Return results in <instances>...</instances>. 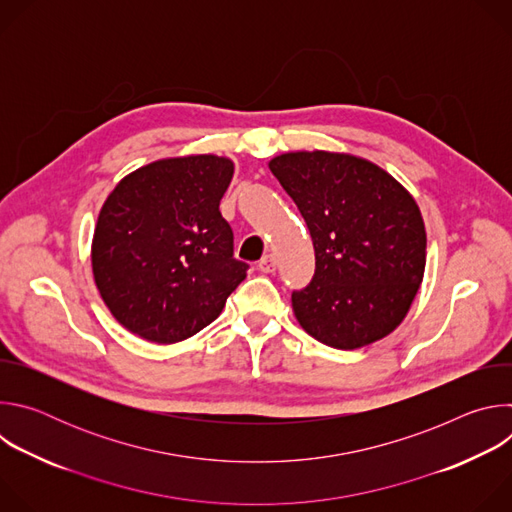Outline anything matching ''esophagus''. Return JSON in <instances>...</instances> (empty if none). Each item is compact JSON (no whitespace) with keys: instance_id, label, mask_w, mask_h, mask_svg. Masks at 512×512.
I'll list each match as a JSON object with an SVG mask.
<instances>
[{"instance_id":"obj_1","label":"esophagus","mask_w":512,"mask_h":512,"mask_svg":"<svg viewBox=\"0 0 512 512\" xmlns=\"http://www.w3.org/2000/svg\"><path fill=\"white\" fill-rule=\"evenodd\" d=\"M275 267H277V261H275V257H273V255H263V257H261V261H259V269H261L263 273H273V271H275Z\"/></svg>"}]
</instances>
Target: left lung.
<instances>
[{
	"label": "left lung",
	"mask_w": 512,
	"mask_h": 512,
	"mask_svg": "<svg viewBox=\"0 0 512 512\" xmlns=\"http://www.w3.org/2000/svg\"><path fill=\"white\" fill-rule=\"evenodd\" d=\"M269 170L310 229L316 273L291 294L318 342L354 350L391 334L425 271V225L409 190L377 164L340 152H287Z\"/></svg>",
	"instance_id": "obj_1"
}]
</instances>
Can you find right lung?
<instances>
[{
	"mask_svg": "<svg viewBox=\"0 0 512 512\" xmlns=\"http://www.w3.org/2000/svg\"><path fill=\"white\" fill-rule=\"evenodd\" d=\"M235 174L214 154L164 158L127 174L107 196L91 263L113 318L143 340H186L223 312L247 277L218 204Z\"/></svg>",
	"mask_w": 512,
	"mask_h": 512,
	"instance_id": "1",
	"label": "right lung"
}]
</instances>
